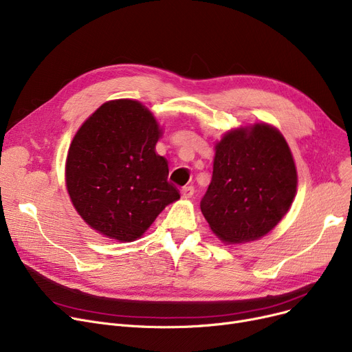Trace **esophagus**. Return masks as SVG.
I'll return each mask as SVG.
<instances>
[{
  "instance_id": "esophagus-1",
  "label": "esophagus",
  "mask_w": 352,
  "mask_h": 352,
  "mask_svg": "<svg viewBox=\"0 0 352 352\" xmlns=\"http://www.w3.org/2000/svg\"><path fill=\"white\" fill-rule=\"evenodd\" d=\"M181 194H182V198H191L194 195V187L192 186H188V187H184L181 190Z\"/></svg>"
}]
</instances>
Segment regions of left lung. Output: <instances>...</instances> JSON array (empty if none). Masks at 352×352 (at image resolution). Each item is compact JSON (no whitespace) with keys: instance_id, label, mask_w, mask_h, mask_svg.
<instances>
[{"instance_id":"1","label":"left lung","mask_w":352,"mask_h":352,"mask_svg":"<svg viewBox=\"0 0 352 352\" xmlns=\"http://www.w3.org/2000/svg\"><path fill=\"white\" fill-rule=\"evenodd\" d=\"M295 192L297 170L285 138L268 124H254L231 129L215 145L201 211L221 241L241 244L278 224Z\"/></svg>"}]
</instances>
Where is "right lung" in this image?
I'll return each mask as SVG.
<instances>
[{"label":"right lung","mask_w":352,"mask_h":352,"mask_svg":"<svg viewBox=\"0 0 352 352\" xmlns=\"http://www.w3.org/2000/svg\"><path fill=\"white\" fill-rule=\"evenodd\" d=\"M161 129L134 100L102 104L74 137L65 164L69 198L100 234L134 241L179 198L168 162L155 153Z\"/></svg>","instance_id":"1"}]
</instances>
